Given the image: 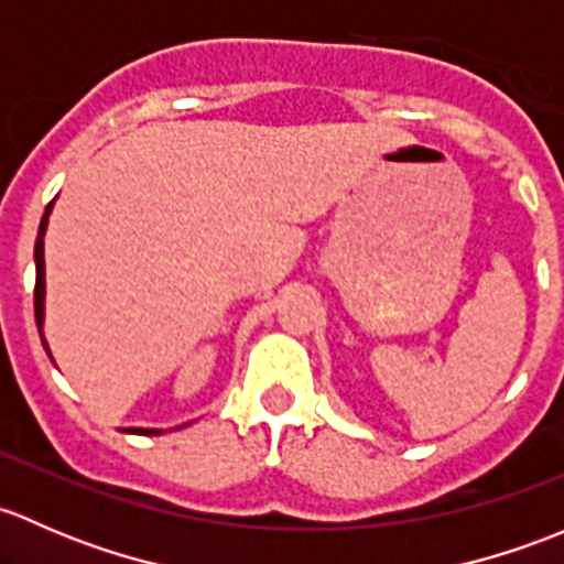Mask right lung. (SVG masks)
Segmentation results:
<instances>
[{
  "mask_svg": "<svg viewBox=\"0 0 564 564\" xmlns=\"http://www.w3.org/2000/svg\"><path fill=\"white\" fill-rule=\"evenodd\" d=\"M51 207H54V202L45 207V215L43 220H40V231H37V242H35V270H37V278H35V322H37V329H40V338H43V300H45V259H43V235H45V226H48V215H51ZM43 346L45 351H48V344H45L43 338ZM51 357V351H48ZM133 434H141V436H155V434H163V431L158 429H130Z\"/></svg>",
  "mask_w": 564,
  "mask_h": 564,
  "instance_id": "obj_1",
  "label": "right lung"
}]
</instances>
